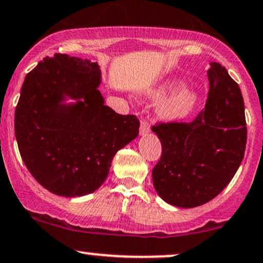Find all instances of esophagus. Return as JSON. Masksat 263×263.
<instances>
[{"instance_id": "34e87169", "label": "esophagus", "mask_w": 263, "mask_h": 263, "mask_svg": "<svg viewBox=\"0 0 263 263\" xmlns=\"http://www.w3.org/2000/svg\"><path fill=\"white\" fill-rule=\"evenodd\" d=\"M151 132V125L147 120H142L141 121V127H140V134L141 135H147Z\"/></svg>"}]
</instances>
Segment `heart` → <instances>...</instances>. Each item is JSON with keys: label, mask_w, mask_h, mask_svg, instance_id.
Instances as JSON below:
<instances>
[{"label": "heart", "mask_w": 263, "mask_h": 263, "mask_svg": "<svg viewBox=\"0 0 263 263\" xmlns=\"http://www.w3.org/2000/svg\"><path fill=\"white\" fill-rule=\"evenodd\" d=\"M181 83L178 81H169L163 83L157 89L152 90L148 96L153 99H163L181 88ZM197 104V94L192 90H181L174 96L164 99L158 106V116L164 121H180L186 119Z\"/></svg>", "instance_id": "b5f03b06"}]
</instances>
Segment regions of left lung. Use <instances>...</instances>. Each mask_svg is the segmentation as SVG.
<instances>
[{
    "label": "left lung",
    "mask_w": 263,
    "mask_h": 263,
    "mask_svg": "<svg viewBox=\"0 0 263 263\" xmlns=\"http://www.w3.org/2000/svg\"><path fill=\"white\" fill-rule=\"evenodd\" d=\"M204 109L191 122H159L152 127L162 157L152 178L169 204L192 208L218 196L232 181L246 147L245 107L238 83L212 62Z\"/></svg>",
    "instance_id": "left-lung-1"
}]
</instances>
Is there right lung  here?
Segmentation results:
<instances>
[{
    "label": "right lung",
    "mask_w": 263,
    "mask_h": 263,
    "mask_svg": "<svg viewBox=\"0 0 263 263\" xmlns=\"http://www.w3.org/2000/svg\"><path fill=\"white\" fill-rule=\"evenodd\" d=\"M97 62L55 53L25 76L14 114L22 159L52 194L77 197L105 181L116 152L138 136L140 120L104 105ZM66 97L76 100L66 104Z\"/></svg>",
    "instance_id": "obj_1"
}]
</instances>
